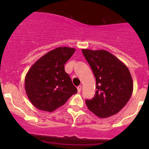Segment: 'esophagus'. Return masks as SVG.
<instances>
[{
	"instance_id": "34e87169",
	"label": "esophagus",
	"mask_w": 149,
	"mask_h": 149,
	"mask_svg": "<svg viewBox=\"0 0 149 149\" xmlns=\"http://www.w3.org/2000/svg\"><path fill=\"white\" fill-rule=\"evenodd\" d=\"M81 88H82V86H79L77 87L78 92H80V91H81Z\"/></svg>"
}]
</instances>
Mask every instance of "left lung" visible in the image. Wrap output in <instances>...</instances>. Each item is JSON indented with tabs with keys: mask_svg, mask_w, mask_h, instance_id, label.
<instances>
[{
	"mask_svg": "<svg viewBox=\"0 0 149 149\" xmlns=\"http://www.w3.org/2000/svg\"><path fill=\"white\" fill-rule=\"evenodd\" d=\"M96 78L95 95L86 100L87 107L99 118L115 115L125 106L133 90V81L127 67L104 49H82Z\"/></svg>",
	"mask_w": 149,
	"mask_h": 149,
	"instance_id": "8db88e82",
	"label": "left lung"
}]
</instances>
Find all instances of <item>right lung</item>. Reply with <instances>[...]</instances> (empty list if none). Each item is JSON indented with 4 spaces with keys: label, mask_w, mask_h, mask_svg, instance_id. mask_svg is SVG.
<instances>
[{
    "label": "right lung",
    "mask_w": 149,
    "mask_h": 149,
    "mask_svg": "<svg viewBox=\"0 0 149 149\" xmlns=\"http://www.w3.org/2000/svg\"><path fill=\"white\" fill-rule=\"evenodd\" d=\"M76 49L59 47L37 60L29 69L24 88L29 100L35 107L53 112L77 93L64 65Z\"/></svg>",
    "instance_id": "add662e5"
}]
</instances>
